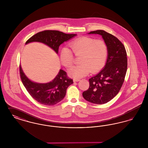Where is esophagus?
<instances>
[{
  "instance_id": "obj_1",
  "label": "esophagus",
  "mask_w": 148,
  "mask_h": 148,
  "mask_svg": "<svg viewBox=\"0 0 148 148\" xmlns=\"http://www.w3.org/2000/svg\"><path fill=\"white\" fill-rule=\"evenodd\" d=\"M80 80V79H77V78H74L73 79L74 82H79Z\"/></svg>"
}]
</instances>
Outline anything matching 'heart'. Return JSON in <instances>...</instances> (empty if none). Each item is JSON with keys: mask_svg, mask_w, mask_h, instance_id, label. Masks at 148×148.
Segmentation results:
<instances>
[{"mask_svg": "<svg viewBox=\"0 0 148 148\" xmlns=\"http://www.w3.org/2000/svg\"><path fill=\"white\" fill-rule=\"evenodd\" d=\"M71 50L64 47L60 51V59L66 68H71L74 62V55L80 56L79 65L73 66L69 74L76 78L83 77L90 71L95 73L101 70L108 55V45L103 40H97L88 36L75 39L69 44Z\"/></svg>", "mask_w": 148, "mask_h": 148, "instance_id": "1", "label": "heart"}]
</instances>
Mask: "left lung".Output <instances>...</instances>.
Returning a JSON list of instances; mask_svg holds the SVG:
<instances>
[{"label":"left lung","mask_w":148,"mask_h":148,"mask_svg":"<svg viewBox=\"0 0 148 148\" xmlns=\"http://www.w3.org/2000/svg\"><path fill=\"white\" fill-rule=\"evenodd\" d=\"M102 36L108 48L106 65L98 74L89 79V88L83 92V98L97 104L108 103L119 92L124 81L127 66L126 50L115 36L103 30L89 33Z\"/></svg>","instance_id":"1"}]
</instances>
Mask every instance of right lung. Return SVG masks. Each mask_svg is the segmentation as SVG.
I'll use <instances>...</instances> for the list:
<instances>
[{"mask_svg":"<svg viewBox=\"0 0 148 148\" xmlns=\"http://www.w3.org/2000/svg\"><path fill=\"white\" fill-rule=\"evenodd\" d=\"M75 34H65L58 30H46L32 36L25 44L33 42H41L47 45L58 53L59 47L66 42ZM21 82L29 94L38 103L45 106L55 105L65 96L68 86L73 83V80L68 77L65 71L60 69L56 77L48 83H36L32 82L24 74L19 66Z\"/></svg>","mask_w":148,"mask_h":148,"instance_id":"right-lung-1","label":"right lung"}]
</instances>
